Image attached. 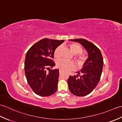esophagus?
Returning a JSON list of instances; mask_svg holds the SVG:
<instances>
[{
    "instance_id": "obj_1",
    "label": "esophagus",
    "mask_w": 122,
    "mask_h": 122,
    "mask_svg": "<svg viewBox=\"0 0 122 122\" xmlns=\"http://www.w3.org/2000/svg\"><path fill=\"white\" fill-rule=\"evenodd\" d=\"M59 73H60V74H62V71L61 70L59 71Z\"/></svg>"
}]
</instances>
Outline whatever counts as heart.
Masks as SVG:
<instances>
[{"label":"heart","instance_id":"1","mask_svg":"<svg viewBox=\"0 0 122 122\" xmlns=\"http://www.w3.org/2000/svg\"><path fill=\"white\" fill-rule=\"evenodd\" d=\"M62 48L61 45L58 46L54 50V56L56 58H59L60 55V51ZM70 48L71 52L75 55L81 53L83 52V49L80 45L73 43L70 45ZM78 63L80 65H83L86 60V56L83 54H80L77 57ZM56 66L59 69L64 72H69L73 70L75 67V64L73 62L69 61L65 59H61L56 62Z\"/></svg>","mask_w":122,"mask_h":122}]
</instances>
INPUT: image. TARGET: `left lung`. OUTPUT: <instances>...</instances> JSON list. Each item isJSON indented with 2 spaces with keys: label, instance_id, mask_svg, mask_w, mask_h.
<instances>
[{
  "label": "left lung",
  "instance_id": "left-lung-1",
  "mask_svg": "<svg viewBox=\"0 0 122 122\" xmlns=\"http://www.w3.org/2000/svg\"><path fill=\"white\" fill-rule=\"evenodd\" d=\"M82 45L88 53V58L77 75L70 76L67 80L70 92L77 96L89 94L97 85L102 72L103 60L99 49L92 42L84 39H70ZM80 74L82 75L80 76ZM80 76L78 78V76Z\"/></svg>",
  "mask_w": 122,
  "mask_h": 122
}]
</instances>
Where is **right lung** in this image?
<instances>
[{"label": "right lung", "instance_id": "add662e5", "mask_svg": "<svg viewBox=\"0 0 122 122\" xmlns=\"http://www.w3.org/2000/svg\"><path fill=\"white\" fill-rule=\"evenodd\" d=\"M64 41L42 39L27 51L24 62L25 74L28 84L37 95L47 97L57 90L59 70H50V67L55 66L52 60L55 49ZM47 69L49 70L48 72Z\"/></svg>", "mask_w": 122, "mask_h": 122}]
</instances>
